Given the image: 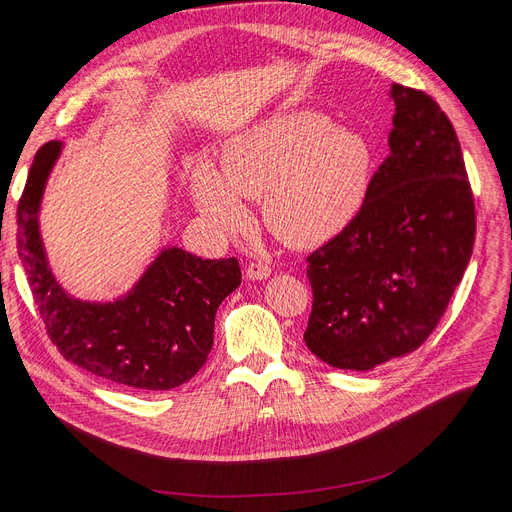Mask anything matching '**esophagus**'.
Wrapping results in <instances>:
<instances>
[{
  "label": "esophagus",
  "instance_id": "34e87169",
  "mask_svg": "<svg viewBox=\"0 0 512 512\" xmlns=\"http://www.w3.org/2000/svg\"><path fill=\"white\" fill-rule=\"evenodd\" d=\"M245 276H247V280H253V282L265 280V278L272 276V267L267 263L255 261V263H249V267L245 270Z\"/></svg>",
  "mask_w": 512,
  "mask_h": 512
}]
</instances>
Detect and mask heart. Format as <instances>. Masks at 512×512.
I'll return each mask as SVG.
<instances>
[{
    "mask_svg": "<svg viewBox=\"0 0 512 512\" xmlns=\"http://www.w3.org/2000/svg\"><path fill=\"white\" fill-rule=\"evenodd\" d=\"M375 170L371 141L338 128L315 110L265 118L222 151V176L211 166L191 170L197 211L218 234L247 222L240 197H261V218L292 247H317L351 226L367 203Z\"/></svg>",
    "mask_w": 512,
    "mask_h": 512,
    "instance_id": "obj_1",
    "label": "heart"
}]
</instances>
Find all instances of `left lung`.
<instances>
[{"instance_id":"8db88e82","label":"left lung","mask_w":512,"mask_h":512,"mask_svg":"<svg viewBox=\"0 0 512 512\" xmlns=\"http://www.w3.org/2000/svg\"><path fill=\"white\" fill-rule=\"evenodd\" d=\"M390 97V155L365 207L309 257L305 342L338 369L371 371L417 351L473 253V193L448 116L423 91L392 85Z\"/></svg>"}]
</instances>
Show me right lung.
<instances>
[{
	"instance_id": "1",
	"label": "right lung",
	"mask_w": 512,
	"mask_h": 512,
	"mask_svg": "<svg viewBox=\"0 0 512 512\" xmlns=\"http://www.w3.org/2000/svg\"><path fill=\"white\" fill-rule=\"evenodd\" d=\"M62 141L45 143L18 203V257L51 342L74 365L137 390H172L203 367L215 311L240 286L230 259H201L164 247L141 278L112 301H85L53 274L41 236V203Z\"/></svg>"
}]
</instances>
